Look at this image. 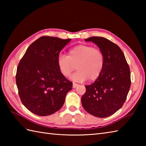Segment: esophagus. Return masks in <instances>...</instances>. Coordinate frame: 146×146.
Here are the masks:
<instances>
[{"mask_svg":"<svg viewBox=\"0 0 146 146\" xmlns=\"http://www.w3.org/2000/svg\"><path fill=\"white\" fill-rule=\"evenodd\" d=\"M78 84H76V83H73V88H76V86H78Z\"/></svg>","mask_w":146,"mask_h":146,"instance_id":"34e87169","label":"esophagus"}]
</instances>
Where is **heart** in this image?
Instances as JSON below:
<instances>
[{"label": "heart", "mask_w": 146, "mask_h": 146, "mask_svg": "<svg viewBox=\"0 0 146 146\" xmlns=\"http://www.w3.org/2000/svg\"><path fill=\"white\" fill-rule=\"evenodd\" d=\"M57 63L61 73L65 77L69 76L76 66L78 71L71 76L73 81L82 82L88 79L94 81L103 71L105 58L100 49L90 45L80 44L71 49L68 56H59Z\"/></svg>", "instance_id": "b5f03b06"}]
</instances>
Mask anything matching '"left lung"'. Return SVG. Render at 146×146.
Returning a JSON list of instances; mask_svg holds the SVG:
<instances>
[{
    "instance_id": "obj_1",
    "label": "left lung",
    "mask_w": 146,
    "mask_h": 146,
    "mask_svg": "<svg viewBox=\"0 0 146 146\" xmlns=\"http://www.w3.org/2000/svg\"><path fill=\"white\" fill-rule=\"evenodd\" d=\"M85 41L98 46L104 54L105 63L100 76L85 86L82 106L92 115L107 117L119 110L126 100L131 85L130 68L122 51L110 40L94 36Z\"/></svg>"
}]
</instances>
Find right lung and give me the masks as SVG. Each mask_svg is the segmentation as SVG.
Returning <instances> with one entry per match:
<instances>
[{
  "mask_svg": "<svg viewBox=\"0 0 146 146\" xmlns=\"http://www.w3.org/2000/svg\"><path fill=\"white\" fill-rule=\"evenodd\" d=\"M71 41L42 36L31 44L17 68L15 81L23 104L33 113L46 116L63 106L73 83L61 73L57 60Z\"/></svg>",
  "mask_w": 146,
  "mask_h": 146,
  "instance_id": "add662e5",
  "label": "right lung"
}]
</instances>
